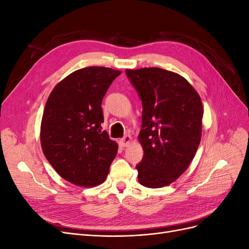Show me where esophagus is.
Wrapping results in <instances>:
<instances>
[{
    "label": "esophagus",
    "instance_id": "obj_1",
    "mask_svg": "<svg viewBox=\"0 0 249 249\" xmlns=\"http://www.w3.org/2000/svg\"><path fill=\"white\" fill-rule=\"evenodd\" d=\"M131 140H132V137L130 136V135H126V136H124L123 139L119 140V145L123 146V147L127 146V145L130 144Z\"/></svg>",
    "mask_w": 249,
    "mask_h": 249
}]
</instances>
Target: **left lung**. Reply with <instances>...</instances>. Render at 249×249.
<instances>
[{"label":"left lung","instance_id":"8db88e82","mask_svg":"<svg viewBox=\"0 0 249 249\" xmlns=\"http://www.w3.org/2000/svg\"><path fill=\"white\" fill-rule=\"evenodd\" d=\"M125 73L143 107L138 180L147 188L168 186L187 170L197 152L203 115L200 96L173 71L144 67Z\"/></svg>","mask_w":249,"mask_h":249}]
</instances>
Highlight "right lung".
Wrapping results in <instances>:
<instances>
[{"mask_svg": "<svg viewBox=\"0 0 249 249\" xmlns=\"http://www.w3.org/2000/svg\"><path fill=\"white\" fill-rule=\"evenodd\" d=\"M122 73L89 66L71 72L52 90L44 107L40 143L58 175L73 185L94 187L105 182L118 145L102 131L103 97Z\"/></svg>", "mask_w": 249, "mask_h": 249, "instance_id": "obj_1", "label": "right lung"}]
</instances>
